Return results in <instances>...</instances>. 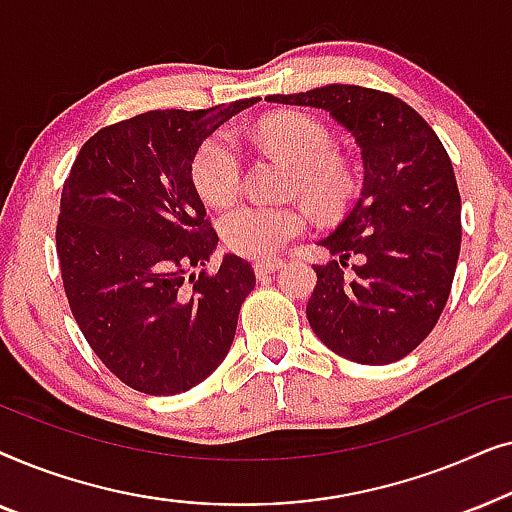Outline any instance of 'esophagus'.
Masks as SVG:
<instances>
[{
    "mask_svg": "<svg viewBox=\"0 0 512 512\" xmlns=\"http://www.w3.org/2000/svg\"><path fill=\"white\" fill-rule=\"evenodd\" d=\"M282 265H284L282 261H258V263H254V272H256V277H265V275H272V272L282 268Z\"/></svg>",
    "mask_w": 512,
    "mask_h": 512,
    "instance_id": "1",
    "label": "esophagus"
}]
</instances>
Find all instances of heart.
I'll list each match as a JSON object with an SVG mask.
<instances>
[{"label": "heart", "instance_id": "heart-1", "mask_svg": "<svg viewBox=\"0 0 512 512\" xmlns=\"http://www.w3.org/2000/svg\"><path fill=\"white\" fill-rule=\"evenodd\" d=\"M263 142L296 165L298 186L317 202H333L345 184V172L331 158L333 137L324 125L305 114H279L261 125ZM193 184L212 205L233 200L242 184V149L230 130L209 135L198 146L191 165ZM305 228V216L291 205L244 200L219 219L223 244L237 256L270 261L286 242Z\"/></svg>", "mask_w": 512, "mask_h": 512}]
</instances>
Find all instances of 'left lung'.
Returning <instances> with one entry per match:
<instances>
[{"label": "left lung", "mask_w": 512, "mask_h": 512, "mask_svg": "<svg viewBox=\"0 0 512 512\" xmlns=\"http://www.w3.org/2000/svg\"><path fill=\"white\" fill-rule=\"evenodd\" d=\"M268 102L326 111L361 149L359 195L317 244L307 319L342 359L384 366L408 356L450 298L461 247V198L450 156L431 125L382 90L331 83ZM349 255L360 258L349 276Z\"/></svg>", "instance_id": "1"}]
</instances>
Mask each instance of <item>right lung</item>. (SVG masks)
Returning a JSON list of instances; mask_svg holds the SVG:
<instances>
[{"mask_svg": "<svg viewBox=\"0 0 512 512\" xmlns=\"http://www.w3.org/2000/svg\"><path fill=\"white\" fill-rule=\"evenodd\" d=\"M258 97L200 111H149L83 144L62 186L55 230L72 314L104 366L149 396L207 380L233 345L237 314L256 286L235 254L205 268L219 244L193 156Z\"/></svg>", "mask_w": 512, "mask_h": 512, "instance_id": "add662e5", "label": "right lung"}]
</instances>
